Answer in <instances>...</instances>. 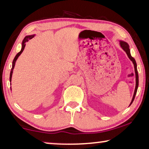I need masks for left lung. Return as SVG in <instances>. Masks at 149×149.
I'll return each mask as SVG.
<instances>
[{"instance_id":"8db88e82","label":"left lung","mask_w":149,"mask_h":149,"mask_svg":"<svg viewBox=\"0 0 149 149\" xmlns=\"http://www.w3.org/2000/svg\"><path fill=\"white\" fill-rule=\"evenodd\" d=\"M120 46H121L122 49H124L125 52H126V53L127 54V55H128V58L131 60V61H132L134 66V70H135V73H136V88H135V91H134V95H133V98L132 100V101H131V103H130V105H131L132 103L134 100L136 94V92H137L138 87H139V74H138V71H137V68H136V61H135V59L130 54V49H129L128 44L126 42H120Z\"/></svg>"}]
</instances>
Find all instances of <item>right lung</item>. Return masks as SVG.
<instances>
[{"label": "right lung", "mask_w": 149, "mask_h": 149, "mask_svg": "<svg viewBox=\"0 0 149 149\" xmlns=\"http://www.w3.org/2000/svg\"><path fill=\"white\" fill-rule=\"evenodd\" d=\"M34 36H26L24 38V40H23V43H22V48H21V50L15 56V58L13 60V66H12V68H11V70H10V81H11V77H12V74H13V68L15 67V62L17 59L18 58V57L20 56V54L21 53H22V52L23 51V49L25 48V44H26V42H27L29 40H31V39Z\"/></svg>", "instance_id": "1"}]
</instances>
